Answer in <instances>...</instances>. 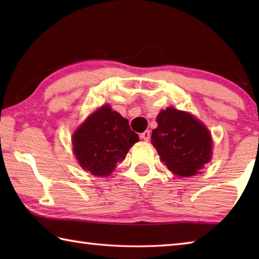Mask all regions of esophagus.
Listing matches in <instances>:
<instances>
[{
	"mask_svg": "<svg viewBox=\"0 0 259 259\" xmlns=\"http://www.w3.org/2000/svg\"><path fill=\"white\" fill-rule=\"evenodd\" d=\"M140 138H142L143 140H145V142H148V140H150V138H151V131L150 130L144 131V133L140 135Z\"/></svg>",
	"mask_w": 259,
	"mask_h": 259,
	"instance_id": "obj_1",
	"label": "esophagus"
}]
</instances>
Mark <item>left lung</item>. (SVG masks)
I'll return each instance as SVG.
<instances>
[{"instance_id": "left-lung-1", "label": "left lung", "mask_w": 259, "mask_h": 259, "mask_svg": "<svg viewBox=\"0 0 259 259\" xmlns=\"http://www.w3.org/2000/svg\"><path fill=\"white\" fill-rule=\"evenodd\" d=\"M152 144L170 171L181 177L199 174L211 159L212 142L208 129L186 112L168 107L156 117Z\"/></svg>"}]
</instances>
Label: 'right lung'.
I'll return each instance as SVG.
<instances>
[{
	"label": "right lung",
	"mask_w": 259,
	"mask_h": 259,
	"mask_svg": "<svg viewBox=\"0 0 259 259\" xmlns=\"http://www.w3.org/2000/svg\"><path fill=\"white\" fill-rule=\"evenodd\" d=\"M129 122L108 106L88 117L73 135V150L78 163L95 176H108L138 142Z\"/></svg>",
	"instance_id": "right-lung-1"
}]
</instances>
